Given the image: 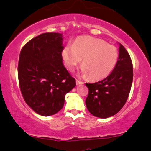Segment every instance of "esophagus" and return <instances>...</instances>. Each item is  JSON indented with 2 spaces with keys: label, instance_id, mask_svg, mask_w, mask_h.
<instances>
[{
  "label": "esophagus",
  "instance_id": "34e87169",
  "mask_svg": "<svg viewBox=\"0 0 151 151\" xmlns=\"http://www.w3.org/2000/svg\"><path fill=\"white\" fill-rule=\"evenodd\" d=\"M76 83H77V85H79V84H83V81H79V80H76Z\"/></svg>",
  "mask_w": 151,
  "mask_h": 151
}]
</instances>
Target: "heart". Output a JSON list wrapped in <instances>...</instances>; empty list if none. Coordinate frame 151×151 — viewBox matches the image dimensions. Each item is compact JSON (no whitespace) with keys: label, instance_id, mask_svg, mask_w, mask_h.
Masks as SVG:
<instances>
[{"label":"heart","instance_id":"b5f03b06","mask_svg":"<svg viewBox=\"0 0 151 151\" xmlns=\"http://www.w3.org/2000/svg\"><path fill=\"white\" fill-rule=\"evenodd\" d=\"M62 57L69 71H73L82 60L81 72L92 80H101L110 75L117 65L119 52L106 41L91 36H80L72 45L63 48Z\"/></svg>","mask_w":151,"mask_h":151}]
</instances>
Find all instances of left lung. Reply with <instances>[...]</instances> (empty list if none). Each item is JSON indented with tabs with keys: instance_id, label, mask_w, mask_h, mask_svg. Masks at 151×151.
Masks as SVG:
<instances>
[{
	"instance_id": "obj_1",
	"label": "left lung",
	"mask_w": 151,
	"mask_h": 151,
	"mask_svg": "<svg viewBox=\"0 0 151 151\" xmlns=\"http://www.w3.org/2000/svg\"><path fill=\"white\" fill-rule=\"evenodd\" d=\"M115 69L103 80L86 83L88 93L86 105L93 116L108 118L117 114L126 103L133 81V65L127 50L119 44Z\"/></svg>"
}]
</instances>
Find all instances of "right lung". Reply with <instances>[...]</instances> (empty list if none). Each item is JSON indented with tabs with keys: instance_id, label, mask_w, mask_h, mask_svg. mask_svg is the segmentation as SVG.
<instances>
[{
	"instance_id": "right-lung-1",
	"label": "right lung",
	"mask_w": 151,
	"mask_h": 151,
	"mask_svg": "<svg viewBox=\"0 0 151 151\" xmlns=\"http://www.w3.org/2000/svg\"><path fill=\"white\" fill-rule=\"evenodd\" d=\"M63 40L62 34H41L28 41L19 54L21 93L27 104L45 117L59 112L65 95L76 86L63 64Z\"/></svg>"
}]
</instances>
